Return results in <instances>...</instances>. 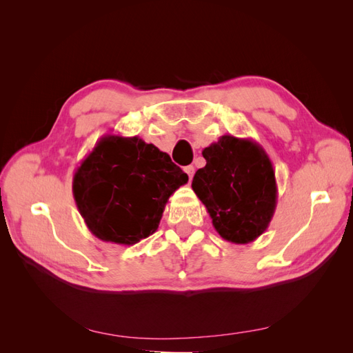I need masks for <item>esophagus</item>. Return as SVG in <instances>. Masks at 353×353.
Listing matches in <instances>:
<instances>
[{
	"label": "esophagus",
	"instance_id": "1",
	"mask_svg": "<svg viewBox=\"0 0 353 353\" xmlns=\"http://www.w3.org/2000/svg\"><path fill=\"white\" fill-rule=\"evenodd\" d=\"M184 172L188 175V178H190V181H191V179H193V176H194V166H193V165L185 166V168H184Z\"/></svg>",
	"mask_w": 353,
	"mask_h": 353
}]
</instances>
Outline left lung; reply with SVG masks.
Returning a JSON list of instances; mask_svg holds the SVG:
<instances>
[{
    "label": "left lung",
    "instance_id": "1",
    "mask_svg": "<svg viewBox=\"0 0 353 353\" xmlns=\"http://www.w3.org/2000/svg\"><path fill=\"white\" fill-rule=\"evenodd\" d=\"M206 166L193 178L194 193L219 236L248 244L268 228L276 206L271 159L249 138L222 135L201 152Z\"/></svg>",
    "mask_w": 353,
    "mask_h": 353
}]
</instances>
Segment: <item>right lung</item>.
Instances as JSON below:
<instances>
[{
	"label": "right lung",
	"mask_w": 353,
	"mask_h": 353,
	"mask_svg": "<svg viewBox=\"0 0 353 353\" xmlns=\"http://www.w3.org/2000/svg\"><path fill=\"white\" fill-rule=\"evenodd\" d=\"M188 175L138 137L105 135L73 175V197L95 237L132 245L156 232L169 197Z\"/></svg>",
	"instance_id": "1"
}]
</instances>
